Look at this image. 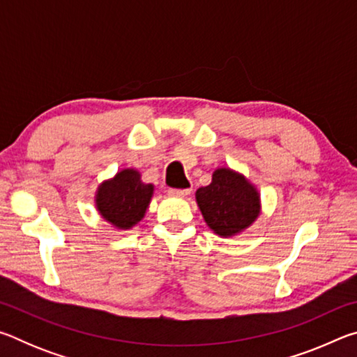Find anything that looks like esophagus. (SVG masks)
<instances>
[{
	"mask_svg": "<svg viewBox=\"0 0 357 357\" xmlns=\"http://www.w3.org/2000/svg\"><path fill=\"white\" fill-rule=\"evenodd\" d=\"M168 193L173 197H187L190 193V189H183V190H176V189H170Z\"/></svg>",
	"mask_w": 357,
	"mask_h": 357,
	"instance_id": "1",
	"label": "esophagus"
}]
</instances>
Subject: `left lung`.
<instances>
[{"instance_id": "8db88e82", "label": "left lung", "mask_w": 357, "mask_h": 357, "mask_svg": "<svg viewBox=\"0 0 357 357\" xmlns=\"http://www.w3.org/2000/svg\"><path fill=\"white\" fill-rule=\"evenodd\" d=\"M195 198L206 225L220 238L243 233L261 213L257 187L228 167L217 168L211 184L200 187Z\"/></svg>"}]
</instances>
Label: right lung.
I'll use <instances>...</instances> for the list:
<instances>
[{
    "label": "right lung",
    "mask_w": 357,
    "mask_h": 357,
    "mask_svg": "<svg viewBox=\"0 0 357 357\" xmlns=\"http://www.w3.org/2000/svg\"><path fill=\"white\" fill-rule=\"evenodd\" d=\"M154 195V185L144 184L135 168H124L100 183L94 203L100 217L118 229H130L140 222Z\"/></svg>",
    "instance_id": "obj_1"
}]
</instances>
